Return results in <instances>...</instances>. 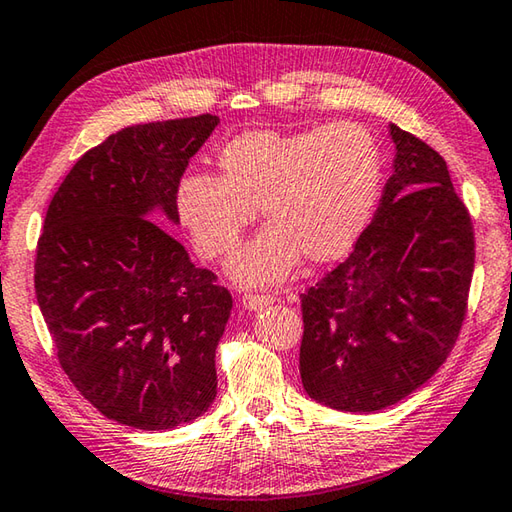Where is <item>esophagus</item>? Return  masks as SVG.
<instances>
[{
  "label": "esophagus",
  "instance_id": "esophagus-1",
  "mask_svg": "<svg viewBox=\"0 0 512 512\" xmlns=\"http://www.w3.org/2000/svg\"><path fill=\"white\" fill-rule=\"evenodd\" d=\"M275 297L273 295H259V293H246L241 297V304L246 306L248 311H257V309H264V306L273 304Z\"/></svg>",
  "mask_w": 512,
  "mask_h": 512
}]
</instances>
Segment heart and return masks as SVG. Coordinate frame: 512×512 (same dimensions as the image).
Instances as JSON below:
<instances>
[{"label":"heart","instance_id":"obj_1","mask_svg":"<svg viewBox=\"0 0 512 512\" xmlns=\"http://www.w3.org/2000/svg\"><path fill=\"white\" fill-rule=\"evenodd\" d=\"M217 165L221 176H185L176 206L210 259L239 244L262 206L271 226L228 264L246 284L282 280L300 253L315 264L347 255L367 226L383 170L376 138L349 120L302 132L253 129L221 147Z\"/></svg>","mask_w":512,"mask_h":512}]
</instances>
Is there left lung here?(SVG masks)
<instances>
[{
	"label": "left lung",
	"mask_w": 512,
	"mask_h": 512,
	"mask_svg": "<svg viewBox=\"0 0 512 512\" xmlns=\"http://www.w3.org/2000/svg\"><path fill=\"white\" fill-rule=\"evenodd\" d=\"M394 174L345 262L300 295L302 385L340 412H376L434 376L468 313L475 226L443 156L389 125Z\"/></svg>",
	"instance_id": "1"
}]
</instances>
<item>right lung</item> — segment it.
Returning a JSON list of instances; mask_svg holds the SVG:
<instances>
[{
    "mask_svg": "<svg viewBox=\"0 0 512 512\" xmlns=\"http://www.w3.org/2000/svg\"><path fill=\"white\" fill-rule=\"evenodd\" d=\"M217 123L111 134L64 176L37 239L35 295L60 367L100 414L138 430L190 423L217 396L232 295L160 226L179 221L176 190Z\"/></svg>",
    "mask_w": 512,
    "mask_h": 512,
    "instance_id": "add662e5",
    "label": "right lung"
}]
</instances>
